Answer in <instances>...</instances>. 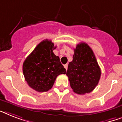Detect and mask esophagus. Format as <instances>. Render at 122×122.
<instances>
[{
	"instance_id": "1",
	"label": "esophagus",
	"mask_w": 122,
	"mask_h": 122,
	"mask_svg": "<svg viewBox=\"0 0 122 122\" xmlns=\"http://www.w3.org/2000/svg\"><path fill=\"white\" fill-rule=\"evenodd\" d=\"M68 64H64V67L65 68V69H66V70H67V69H68Z\"/></svg>"
}]
</instances>
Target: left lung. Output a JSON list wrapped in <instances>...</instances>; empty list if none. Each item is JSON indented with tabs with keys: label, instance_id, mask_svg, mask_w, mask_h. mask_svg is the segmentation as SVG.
Returning a JSON list of instances; mask_svg holds the SVG:
<instances>
[{
	"label": "left lung",
	"instance_id": "left-lung-1",
	"mask_svg": "<svg viewBox=\"0 0 122 122\" xmlns=\"http://www.w3.org/2000/svg\"><path fill=\"white\" fill-rule=\"evenodd\" d=\"M74 52L66 72L70 86L76 93H89L98 83L100 68L93 51L85 42L78 44Z\"/></svg>",
	"mask_w": 122,
	"mask_h": 122
}]
</instances>
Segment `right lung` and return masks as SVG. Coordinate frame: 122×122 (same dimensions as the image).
Masks as SVG:
<instances>
[{"label":"right lung","instance_id":"add662e5","mask_svg":"<svg viewBox=\"0 0 122 122\" xmlns=\"http://www.w3.org/2000/svg\"><path fill=\"white\" fill-rule=\"evenodd\" d=\"M56 48L51 41H42L24 62L22 70L25 81L37 92H47L52 87L58 75L66 74V69L60 62L59 56L53 52Z\"/></svg>","mask_w":122,"mask_h":122}]
</instances>
